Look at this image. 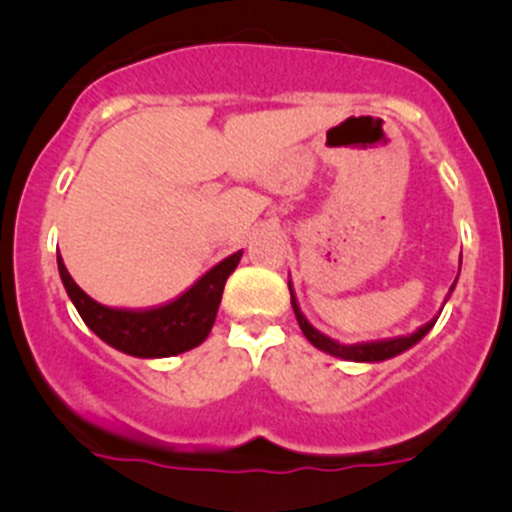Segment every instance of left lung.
Masks as SVG:
<instances>
[{"label":"left lung","instance_id":"1","mask_svg":"<svg viewBox=\"0 0 512 512\" xmlns=\"http://www.w3.org/2000/svg\"><path fill=\"white\" fill-rule=\"evenodd\" d=\"M453 285H456V282H453ZM289 294H292V287H289ZM292 309H294V317H297V322H299V329H302L304 337H307L309 342L314 344V347L322 349V352H327L332 356H342V359H349V361H384V359H391V356L406 352V349L414 347L416 342H421V339L428 334V329L436 324V319H431V322L423 324V327L416 329L414 334H406V337L381 339V342H364V344H339V342H334V339L324 337L322 332H317V329H314L312 324L304 319V314L299 312L294 294H292Z\"/></svg>","mask_w":512,"mask_h":512}]
</instances>
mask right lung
Masks as SVG:
<instances>
[{"label":"right lung","instance_id":"1","mask_svg":"<svg viewBox=\"0 0 512 512\" xmlns=\"http://www.w3.org/2000/svg\"><path fill=\"white\" fill-rule=\"evenodd\" d=\"M240 257L242 252L225 257L208 275L200 277L188 292H183L178 299L163 304V307L153 309L103 307L71 280L61 255L59 275L71 302L79 309L81 319L96 337H101L118 352L151 359V356L183 354L205 342V337L213 329L227 277L232 275Z\"/></svg>","mask_w":512,"mask_h":512}]
</instances>
